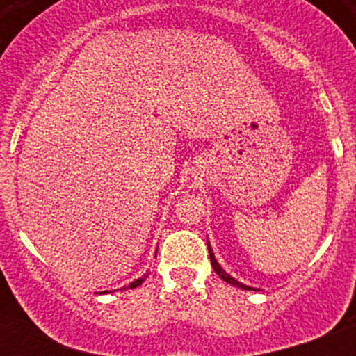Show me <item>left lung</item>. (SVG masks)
<instances>
[{"label":"left lung","mask_w":356,"mask_h":356,"mask_svg":"<svg viewBox=\"0 0 356 356\" xmlns=\"http://www.w3.org/2000/svg\"><path fill=\"white\" fill-rule=\"evenodd\" d=\"M209 257H211V262H212V268H214V271H216L218 275L222 277L223 281L229 282V284H233V286H238V288H242V290H257V288H251V286H245V284H242V282H238L236 279H233V277L229 275V273H225V271L222 270V266L218 264V260L216 257H214V253H212V249H211V243H209Z\"/></svg>","instance_id":"1"}]
</instances>
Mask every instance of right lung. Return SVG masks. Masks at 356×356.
Here are the masks:
<instances>
[{"label":"right lung","mask_w":356,"mask_h":356,"mask_svg":"<svg viewBox=\"0 0 356 356\" xmlns=\"http://www.w3.org/2000/svg\"><path fill=\"white\" fill-rule=\"evenodd\" d=\"M145 279H147V273H145V275L140 277V279H136V281L131 282V284H129V288H136V286H140V284H142V282H144ZM102 293H107V292H102Z\"/></svg>","instance_id":"1"}]
</instances>
